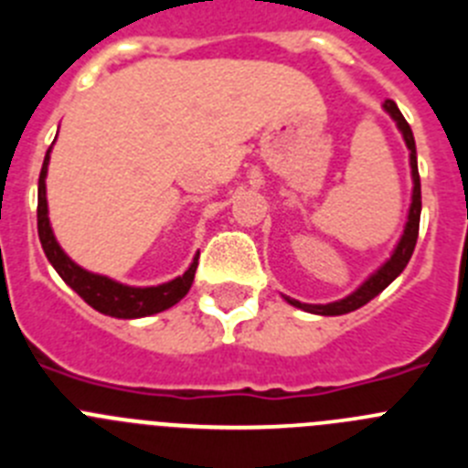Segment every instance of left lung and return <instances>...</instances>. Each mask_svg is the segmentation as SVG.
Masks as SVG:
<instances>
[{
	"label": "left lung",
	"mask_w": 468,
	"mask_h": 468,
	"mask_svg": "<svg viewBox=\"0 0 468 468\" xmlns=\"http://www.w3.org/2000/svg\"><path fill=\"white\" fill-rule=\"evenodd\" d=\"M384 110H387L388 114L396 119V123H399V128H400V133H403V138H405V144H408V150H410V168H412V180H415L410 215H408V225H405L403 239H400L399 248H396L394 255H391V260L384 264L382 270H379L378 274L370 276V279H367L356 292H351V295L345 297V300L330 302V304H302V302H295L288 297V302H291V304L304 309V312L321 314V316H337V314L354 312V309L367 304V302L373 300L375 295H379V292H382L384 288H387V285L405 270V264L410 262V258H412V250H415V243H417V234H420V213H421V187H420V171H417L415 138H412L410 123L405 122V117L400 114L399 105H396L394 101L384 102Z\"/></svg>",
	"instance_id": "left-lung-1"
}]
</instances>
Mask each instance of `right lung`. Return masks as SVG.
<instances>
[{"label":"right lung","mask_w":468,"mask_h":468,"mask_svg":"<svg viewBox=\"0 0 468 468\" xmlns=\"http://www.w3.org/2000/svg\"><path fill=\"white\" fill-rule=\"evenodd\" d=\"M47 168H48V152L44 156V166L39 173V194H37V231H39V241L44 253H47L48 262L56 267L60 279L72 288L77 295L84 302H89L95 312L107 314V316L117 318H140L150 316V314H159L164 309L173 307L176 302L183 300L192 288L194 271H197L198 258L189 264V270L183 276H177L176 281H168L164 285H154V288H131V285H122L117 281L107 279V276L90 274V271L81 270L80 264H74L68 255L60 250L53 237L51 225H48V208H47Z\"/></svg>","instance_id":"add662e5"}]
</instances>
